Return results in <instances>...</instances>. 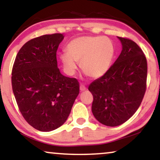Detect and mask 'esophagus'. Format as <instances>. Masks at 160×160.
<instances>
[{
    "instance_id": "34e87169",
    "label": "esophagus",
    "mask_w": 160,
    "mask_h": 160,
    "mask_svg": "<svg viewBox=\"0 0 160 160\" xmlns=\"http://www.w3.org/2000/svg\"><path fill=\"white\" fill-rule=\"evenodd\" d=\"M87 89V87L84 86V84H81L80 85V91L81 92H83V91H85Z\"/></svg>"
}]
</instances>
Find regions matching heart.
<instances>
[{
	"label": "heart",
	"instance_id": "1",
	"mask_svg": "<svg viewBox=\"0 0 160 160\" xmlns=\"http://www.w3.org/2000/svg\"><path fill=\"white\" fill-rule=\"evenodd\" d=\"M67 52L60 54L64 69L73 75L80 62L82 71L92 78L104 76L112 64L115 47L112 41L103 36H81L71 40Z\"/></svg>",
	"mask_w": 160,
	"mask_h": 160
}]
</instances>
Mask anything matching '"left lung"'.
Instances as JSON below:
<instances>
[{
	"label": "left lung",
	"mask_w": 160,
	"mask_h": 160,
	"mask_svg": "<svg viewBox=\"0 0 160 160\" xmlns=\"http://www.w3.org/2000/svg\"><path fill=\"white\" fill-rule=\"evenodd\" d=\"M122 49L108 71L92 82V111L100 123L119 126L136 112L146 88L147 62L143 51L130 39L117 37Z\"/></svg>",
	"instance_id": "left-lung-1"
}]
</instances>
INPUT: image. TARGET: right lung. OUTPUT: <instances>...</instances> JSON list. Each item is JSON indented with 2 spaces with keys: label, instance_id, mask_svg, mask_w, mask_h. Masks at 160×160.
<instances>
[{
  "label": "right lung",
  "instance_id": "add662e5",
  "mask_svg": "<svg viewBox=\"0 0 160 160\" xmlns=\"http://www.w3.org/2000/svg\"><path fill=\"white\" fill-rule=\"evenodd\" d=\"M64 36L44 35L28 41L19 49L12 73V84L22 115L36 130L49 132L66 121L79 93L74 78L58 67L57 50Z\"/></svg>",
  "mask_w": 160,
  "mask_h": 160
}]
</instances>
